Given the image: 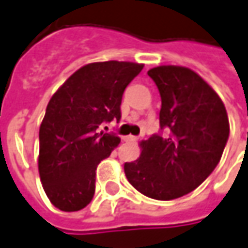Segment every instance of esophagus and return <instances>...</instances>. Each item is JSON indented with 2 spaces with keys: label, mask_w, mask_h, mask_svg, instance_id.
Segmentation results:
<instances>
[{
  "label": "esophagus",
  "mask_w": 248,
  "mask_h": 248,
  "mask_svg": "<svg viewBox=\"0 0 248 248\" xmlns=\"http://www.w3.org/2000/svg\"><path fill=\"white\" fill-rule=\"evenodd\" d=\"M137 139H139L137 136H132V135H130V136H124V141H136Z\"/></svg>",
  "instance_id": "34e87169"
}]
</instances>
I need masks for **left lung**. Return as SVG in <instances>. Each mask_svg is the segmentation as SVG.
<instances>
[{
  "instance_id": "8db88e82",
  "label": "left lung",
  "mask_w": 248,
  "mask_h": 248,
  "mask_svg": "<svg viewBox=\"0 0 248 248\" xmlns=\"http://www.w3.org/2000/svg\"><path fill=\"white\" fill-rule=\"evenodd\" d=\"M161 95L159 126L167 135L143 140L141 154L124 164L129 183L150 199H179L205 180L229 139L219 95L196 72L164 65L148 72Z\"/></svg>"
}]
</instances>
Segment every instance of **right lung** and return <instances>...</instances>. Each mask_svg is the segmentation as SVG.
I'll use <instances>...</instances> for the list:
<instances>
[{
  "label": "right lung",
  "mask_w": 248,
  "mask_h": 248,
  "mask_svg": "<svg viewBox=\"0 0 248 248\" xmlns=\"http://www.w3.org/2000/svg\"><path fill=\"white\" fill-rule=\"evenodd\" d=\"M143 66L119 61L89 63L51 97L38 133V172L47 197L61 211L90 204L97 165L121 143L115 133L95 132L121 119L124 89Z\"/></svg>",
  "instance_id": "add662e5"
}]
</instances>
